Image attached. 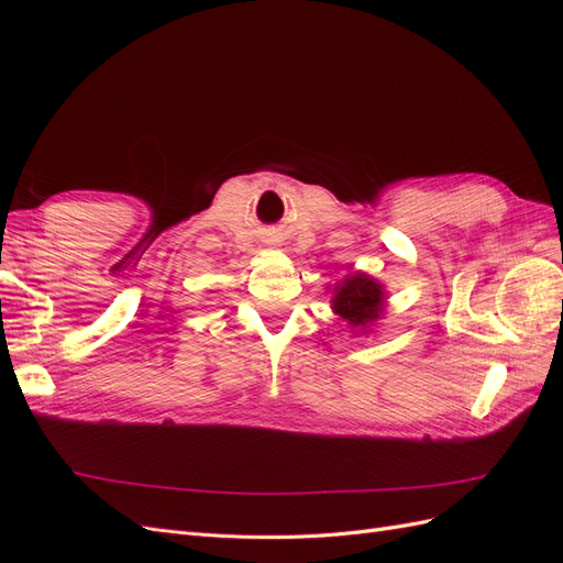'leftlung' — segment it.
Here are the masks:
<instances>
[{
	"label": "left lung",
	"instance_id": "obj_1",
	"mask_svg": "<svg viewBox=\"0 0 563 563\" xmlns=\"http://www.w3.org/2000/svg\"><path fill=\"white\" fill-rule=\"evenodd\" d=\"M333 312L343 317L352 329L366 331L373 321H378L385 308V288L380 282L352 272L333 288Z\"/></svg>",
	"mask_w": 563,
	"mask_h": 563
}]
</instances>
